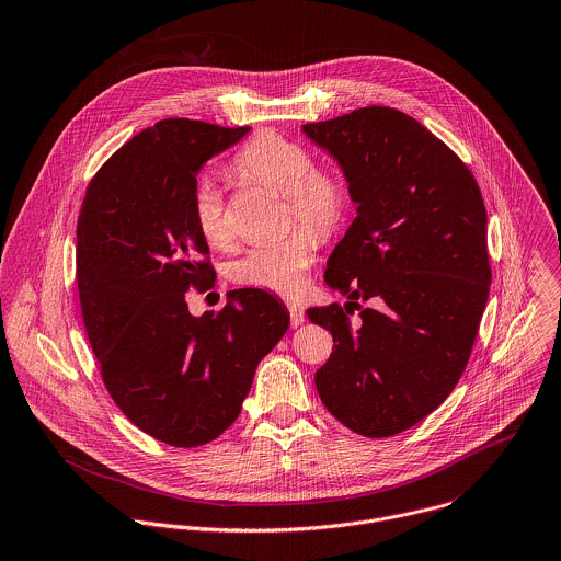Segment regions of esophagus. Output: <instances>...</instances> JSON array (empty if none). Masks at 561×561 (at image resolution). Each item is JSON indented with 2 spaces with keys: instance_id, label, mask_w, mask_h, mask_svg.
<instances>
[{
  "instance_id": "1",
  "label": "esophagus",
  "mask_w": 561,
  "mask_h": 561,
  "mask_svg": "<svg viewBox=\"0 0 561 561\" xmlns=\"http://www.w3.org/2000/svg\"><path fill=\"white\" fill-rule=\"evenodd\" d=\"M287 309H289V318H291V327H300L305 322V309L296 302H287Z\"/></svg>"
}]
</instances>
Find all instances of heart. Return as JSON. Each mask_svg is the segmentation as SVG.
<instances>
[{
	"instance_id": "1",
	"label": "heart",
	"mask_w": 561,
	"mask_h": 561,
	"mask_svg": "<svg viewBox=\"0 0 561 561\" xmlns=\"http://www.w3.org/2000/svg\"><path fill=\"white\" fill-rule=\"evenodd\" d=\"M232 172L248 183H259L285 195L289 221L298 219L320 237L333 234L348 208V188L329 168L313 165L307 146L276 130H261L232 159ZM193 221L202 239L217 250L234 241L224 193L210 181H199L191 197ZM304 226L278 241L245 250L230 265V278L276 294H296L313 263L318 239Z\"/></svg>"
}]
</instances>
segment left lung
<instances>
[{"label":"left lung","instance_id":"left-lung-1","mask_svg":"<svg viewBox=\"0 0 561 561\" xmlns=\"http://www.w3.org/2000/svg\"><path fill=\"white\" fill-rule=\"evenodd\" d=\"M302 133L340 163L357 204L324 272L351 302L307 309L335 342L316 387L344 426L391 437L437 409L468 366L492 283L481 188L444 141L389 106Z\"/></svg>","mask_w":561,"mask_h":561}]
</instances>
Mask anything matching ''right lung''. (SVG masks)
<instances>
[{"instance_id":"right-lung-1","label":"right lung","mask_w":561,"mask_h":561,"mask_svg":"<svg viewBox=\"0 0 561 561\" xmlns=\"http://www.w3.org/2000/svg\"><path fill=\"white\" fill-rule=\"evenodd\" d=\"M248 130L157 122L100 168L78 217V294L102 380L133 424L179 448L237 420L259 362L289 329L287 307L263 289H234L199 318L185 300L215 283L191 213L197 172Z\"/></svg>"}]
</instances>
